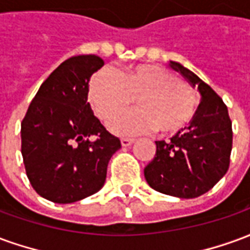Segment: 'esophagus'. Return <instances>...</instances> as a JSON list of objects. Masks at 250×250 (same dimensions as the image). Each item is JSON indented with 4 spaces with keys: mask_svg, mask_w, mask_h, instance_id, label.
I'll use <instances>...</instances> for the list:
<instances>
[{
    "mask_svg": "<svg viewBox=\"0 0 250 250\" xmlns=\"http://www.w3.org/2000/svg\"><path fill=\"white\" fill-rule=\"evenodd\" d=\"M120 143H122V146H123V147L131 146V145L134 143V139H128V138H122V139H120Z\"/></svg>",
    "mask_w": 250,
    "mask_h": 250,
    "instance_id": "34e87169",
    "label": "esophagus"
}]
</instances>
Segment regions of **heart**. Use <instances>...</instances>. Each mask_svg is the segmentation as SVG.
Segmentation results:
<instances>
[{
    "label": "heart",
    "mask_w": 250,
    "mask_h": 250,
    "mask_svg": "<svg viewBox=\"0 0 250 250\" xmlns=\"http://www.w3.org/2000/svg\"><path fill=\"white\" fill-rule=\"evenodd\" d=\"M88 98L102 120H108L136 99L138 108L117 115L109 128L118 135L150 131L175 132L193 120L198 99L191 88L162 66L136 65L116 75L102 68L91 79Z\"/></svg>",
    "instance_id": "b5f03b06"
}]
</instances>
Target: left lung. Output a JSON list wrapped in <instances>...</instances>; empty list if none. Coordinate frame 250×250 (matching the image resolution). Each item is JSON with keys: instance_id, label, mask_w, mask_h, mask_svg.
Returning <instances> with one entry per match:
<instances>
[{"instance_id": "obj_1", "label": "left lung", "mask_w": 250, "mask_h": 250, "mask_svg": "<svg viewBox=\"0 0 250 250\" xmlns=\"http://www.w3.org/2000/svg\"><path fill=\"white\" fill-rule=\"evenodd\" d=\"M202 96L188 127L168 142L158 141L157 152L145 167L147 184L159 193L195 198L209 191L228 171L233 131L222 99L195 73L170 62Z\"/></svg>"}]
</instances>
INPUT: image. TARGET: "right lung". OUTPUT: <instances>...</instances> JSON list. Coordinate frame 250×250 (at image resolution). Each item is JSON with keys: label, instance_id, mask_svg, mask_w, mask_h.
I'll use <instances>...</instances> for the list:
<instances>
[{"label": "right lung", "instance_id": "add662e5", "mask_svg": "<svg viewBox=\"0 0 250 250\" xmlns=\"http://www.w3.org/2000/svg\"><path fill=\"white\" fill-rule=\"evenodd\" d=\"M104 62L68 59L48 76L21 122V154L32 188L42 198L71 204L98 193L122 145L88 103V83Z\"/></svg>", "mask_w": 250, "mask_h": 250}]
</instances>
